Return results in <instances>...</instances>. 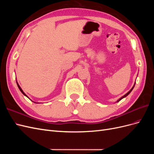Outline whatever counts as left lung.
<instances>
[{"instance_id":"1","label":"left lung","mask_w":154,"mask_h":154,"mask_svg":"<svg viewBox=\"0 0 154 154\" xmlns=\"http://www.w3.org/2000/svg\"><path fill=\"white\" fill-rule=\"evenodd\" d=\"M135 84H136V83H134V86L132 87V88H131V89H130V91H128V92L127 93V94H125V95H124L123 96H122V97H120V98H119V100H118L117 101V102L119 101L120 100H122L123 98H124V97H125L126 96H128V94H130V92H131V91H132V89H133V88H134V86H135Z\"/></svg>"}]
</instances>
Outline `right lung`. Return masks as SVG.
<instances>
[{"instance_id": "1", "label": "right lung", "mask_w": 154, "mask_h": 154, "mask_svg": "<svg viewBox=\"0 0 154 154\" xmlns=\"http://www.w3.org/2000/svg\"><path fill=\"white\" fill-rule=\"evenodd\" d=\"M17 85H18V88H19V89H20V91H21V92L22 93V94H24V96H26V97H27V95H26V94H25V93L24 92V91H22V88H21V87H20V85L18 84V83H17ZM34 103H35V102H34Z\"/></svg>"}]
</instances>
